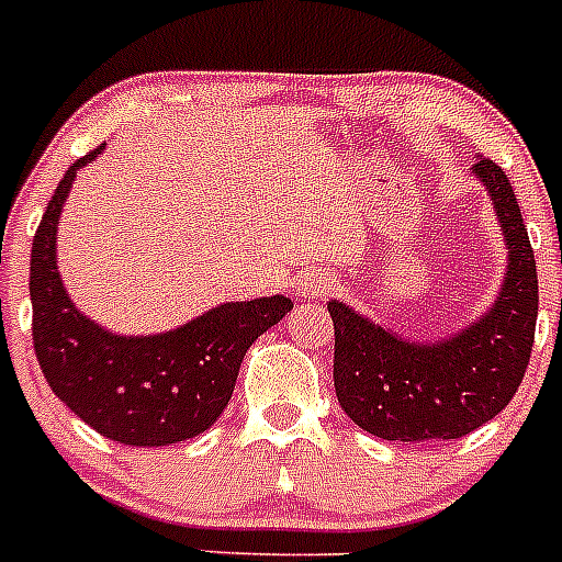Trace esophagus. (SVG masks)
<instances>
[{"label": "esophagus", "mask_w": 562, "mask_h": 562, "mask_svg": "<svg viewBox=\"0 0 562 562\" xmlns=\"http://www.w3.org/2000/svg\"><path fill=\"white\" fill-rule=\"evenodd\" d=\"M335 290L331 278L321 276V272H301L295 278V297L304 301V297H317V295H329Z\"/></svg>", "instance_id": "1"}]
</instances>
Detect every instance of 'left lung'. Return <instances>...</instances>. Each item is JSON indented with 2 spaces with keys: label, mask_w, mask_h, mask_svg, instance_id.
Returning a JSON list of instances; mask_svg holds the SVG:
<instances>
[{
  "label": "left lung",
  "mask_w": 562,
  "mask_h": 562,
  "mask_svg": "<svg viewBox=\"0 0 562 562\" xmlns=\"http://www.w3.org/2000/svg\"><path fill=\"white\" fill-rule=\"evenodd\" d=\"M484 186L506 247L493 304L445 337H408L337 297L335 391L357 428L385 441L461 439L498 416L529 366L538 321V270L506 173L486 157L470 168Z\"/></svg>",
  "instance_id": "8db88e82"
}]
</instances>
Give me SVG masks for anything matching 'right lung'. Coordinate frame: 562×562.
<instances>
[{
  "label": "right lung",
  "mask_w": 562,
  "mask_h": 562,
  "mask_svg": "<svg viewBox=\"0 0 562 562\" xmlns=\"http://www.w3.org/2000/svg\"><path fill=\"white\" fill-rule=\"evenodd\" d=\"M69 166L30 252L33 349L44 380L89 428L132 448H166L205 434L231 402L247 349L292 310L286 295L225 301L157 335H121L83 315L58 272V222L78 171Z\"/></svg>",
  "instance_id": "1"
}]
</instances>
